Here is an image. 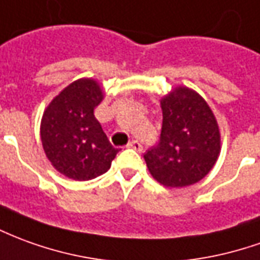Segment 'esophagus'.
I'll use <instances>...</instances> for the list:
<instances>
[{
  "instance_id": "34e87169",
  "label": "esophagus",
  "mask_w": 260,
  "mask_h": 260,
  "mask_svg": "<svg viewBox=\"0 0 260 260\" xmlns=\"http://www.w3.org/2000/svg\"><path fill=\"white\" fill-rule=\"evenodd\" d=\"M128 148L135 149V150H138V152H142L143 150L142 143L139 142V141H132V142H129L128 143Z\"/></svg>"
}]
</instances>
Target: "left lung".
I'll return each instance as SVG.
<instances>
[{
  "instance_id": "8db88e82",
  "label": "left lung",
  "mask_w": 260,
  "mask_h": 260,
  "mask_svg": "<svg viewBox=\"0 0 260 260\" xmlns=\"http://www.w3.org/2000/svg\"><path fill=\"white\" fill-rule=\"evenodd\" d=\"M159 142L143 155L150 174L168 187L200 181L215 165L219 131L214 114L197 92L179 87L161 100Z\"/></svg>"
}]
</instances>
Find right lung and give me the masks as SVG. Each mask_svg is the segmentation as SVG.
I'll return each instance as SVG.
<instances>
[{"label": "right lung", "mask_w": 260, "mask_h": 260, "mask_svg": "<svg viewBox=\"0 0 260 260\" xmlns=\"http://www.w3.org/2000/svg\"><path fill=\"white\" fill-rule=\"evenodd\" d=\"M103 91L91 79L66 87L49 104L41 125L42 145L57 172L74 180L104 174L119 152L94 117Z\"/></svg>", "instance_id": "add662e5"}]
</instances>
